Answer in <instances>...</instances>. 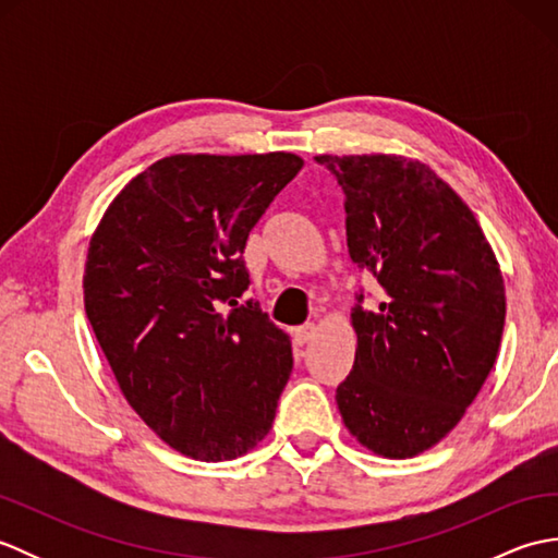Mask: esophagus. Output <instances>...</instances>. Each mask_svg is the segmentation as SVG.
Instances as JSON below:
<instances>
[{
	"mask_svg": "<svg viewBox=\"0 0 558 558\" xmlns=\"http://www.w3.org/2000/svg\"><path fill=\"white\" fill-rule=\"evenodd\" d=\"M316 333H318V328L314 324H304V326L292 330V338H294V342H298V345H304V342L314 340Z\"/></svg>",
	"mask_w": 558,
	"mask_h": 558,
	"instance_id": "1",
	"label": "esophagus"
}]
</instances>
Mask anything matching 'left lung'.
<instances>
[{"mask_svg": "<svg viewBox=\"0 0 558 558\" xmlns=\"http://www.w3.org/2000/svg\"><path fill=\"white\" fill-rule=\"evenodd\" d=\"M345 192L350 258L384 290L352 312L354 366L336 390L372 453L414 458L465 417L499 354L501 266L475 213L429 165L396 153L316 156Z\"/></svg>", "mask_w": 558, "mask_h": 558, "instance_id": "8db88e82", "label": "left lung"}]
</instances>
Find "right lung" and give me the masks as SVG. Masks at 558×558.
Segmentation results:
<instances>
[{"instance_id":"obj_1","label":"right lung","mask_w":558,"mask_h":558,"mask_svg":"<svg viewBox=\"0 0 558 558\" xmlns=\"http://www.w3.org/2000/svg\"><path fill=\"white\" fill-rule=\"evenodd\" d=\"M302 165L286 150L174 153L129 180L90 236L93 333L129 405L186 458H240L272 426L292 342L236 300L246 236Z\"/></svg>"}]
</instances>
